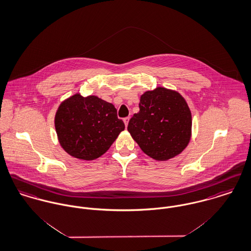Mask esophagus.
Segmentation results:
<instances>
[{"mask_svg": "<svg viewBox=\"0 0 251 251\" xmlns=\"http://www.w3.org/2000/svg\"><path fill=\"white\" fill-rule=\"evenodd\" d=\"M128 122H129V118H128V117L124 119V123H125V126H126V127L127 126V125H128Z\"/></svg>", "mask_w": 251, "mask_h": 251, "instance_id": "34e87169", "label": "esophagus"}]
</instances>
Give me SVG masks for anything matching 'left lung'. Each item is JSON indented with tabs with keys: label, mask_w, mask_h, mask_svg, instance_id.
<instances>
[{
	"label": "left lung",
	"mask_w": 251,
	"mask_h": 251,
	"mask_svg": "<svg viewBox=\"0 0 251 251\" xmlns=\"http://www.w3.org/2000/svg\"><path fill=\"white\" fill-rule=\"evenodd\" d=\"M139 108L127 130L140 149L157 161L180 154L192 137V113L182 95L159 86L141 95Z\"/></svg>",
	"instance_id": "1"
}]
</instances>
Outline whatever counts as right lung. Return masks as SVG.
I'll list each match as a JSON object with an SVG mask.
<instances>
[{
	"label": "right lung",
	"instance_id": "obj_1",
	"mask_svg": "<svg viewBox=\"0 0 251 251\" xmlns=\"http://www.w3.org/2000/svg\"><path fill=\"white\" fill-rule=\"evenodd\" d=\"M58 142L69 155L91 161L112 146L125 124L118 119L114 105L100 98L74 94L64 100L54 116Z\"/></svg>",
	"mask_w": 251,
	"mask_h": 251
}]
</instances>
